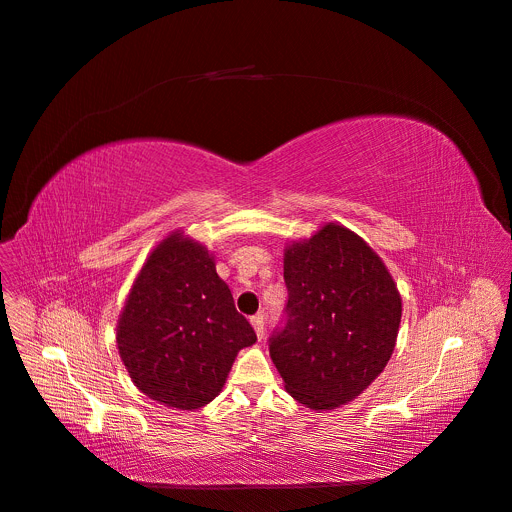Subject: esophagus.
I'll return each instance as SVG.
<instances>
[{
    "instance_id": "obj_1",
    "label": "esophagus",
    "mask_w": 512,
    "mask_h": 512,
    "mask_svg": "<svg viewBox=\"0 0 512 512\" xmlns=\"http://www.w3.org/2000/svg\"><path fill=\"white\" fill-rule=\"evenodd\" d=\"M251 326L255 328V334H257V338L261 340V338H263V334H265V328H263V315H253V317H251Z\"/></svg>"
}]
</instances>
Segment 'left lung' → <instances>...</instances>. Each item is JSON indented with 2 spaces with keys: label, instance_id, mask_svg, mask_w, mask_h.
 Listing matches in <instances>:
<instances>
[{
  "label": "left lung",
  "instance_id": "1",
  "mask_svg": "<svg viewBox=\"0 0 512 512\" xmlns=\"http://www.w3.org/2000/svg\"><path fill=\"white\" fill-rule=\"evenodd\" d=\"M286 326L270 355L286 392L313 411L355 400L390 361L402 299L382 257L338 222L284 249Z\"/></svg>",
  "mask_w": 512,
  "mask_h": 512
}]
</instances>
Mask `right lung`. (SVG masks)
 Segmentation results:
<instances>
[{"instance_id": "add662e5", "label": "right lung", "mask_w": 512, "mask_h": 512, "mask_svg": "<svg viewBox=\"0 0 512 512\" xmlns=\"http://www.w3.org/2000/svg\"><path fill=\"white\" fill-rule=\"evenodd\" d=\"M255 340L213 255L184 230H172L147 255L116 326L132 384L178 411L209 405L240 348Z\"/></svg>"}]
</instances>
